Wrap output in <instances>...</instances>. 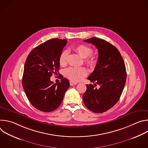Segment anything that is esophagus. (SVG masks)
<instances>
[{"mask_svg":"<svg viewBox=\"0 0 148 148\" xmlns=\"http://www.w3.org/2000/svg\"><path fill=\"white\" fill-rule=\"evenodd\" d=\"M70 84L71 86H75V85H76V84H77V83L75 82H73V81H70Z\"/></svg>","mask_w":148,"mask_h":148,"instance_id":"obj_1","label":"esophagus"}]
</instances>
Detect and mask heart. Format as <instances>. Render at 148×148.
Wrapping results in <instances>:
<instances>
[{
    "mask_svg": "<svg viewBox=\"0 0 148 148\" xmlns=\"http://www.w3.org/2000/svg\"><path fill=\"white\" fill-rule=\"evenodd\" d=\"M74 50L82 58H85L86 64L91 67H94L97 63V58L95 56H91L93 53V49L86 45H79L75 47ZM69 51L62 50L59 56V64L61 66H64L67 62ZM88 74L87 69L84 67H69L65 70L64 74L66 77L73 81L77 82L81 80Z\"/></svg>",
    "mask_w": 148,
    "mask_h": 148,
    "instance_id": "1",
    "label": "heart"
}]
</instances>
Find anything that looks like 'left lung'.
Returning <instances> with one entry per match:
<instances>
[{
    "label": "left lung",
    "mask_w": 148,
    "mask_h": 148,
    "mask_svg": "<svg viewBox=\"0 0 148 148\" xmlns=\"http://www.w3.org/2000/svg\"><path fill=\"white\" fill-rule=\"evenodd\" d=\"M84 41L94 45L99 56L95 70L88 77L94 84L86 86L83 102L90 111L102 113L111 108L120 98L126 79L125 62L118 50L109 42L97 37ZM97 85L99 88L95 87Z\"/></svg>",
    "instance_id": "8db88e82"
}]
</instances>
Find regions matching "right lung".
I'll list each match as a JSON object with an SVG mask.
<instances>
[{"mask_svg": "<svg viewBox=\"0 0 148 148\" xmlns=\"http://www.w3.org/2000/svg\"><path fill=\"white\" fill-rule=\"evenodd\" d=\"M67 43L66 39H50L32 50L26 60L22 86L29 102L39 111L56 110L70 87L69 81L62 76L60 82L50 80L58 72L59 56Z\"/></svg>", "mask_w": 148, "mask_h": 148, "instance_id": "1", "label": "right lung"}]
</instances>
